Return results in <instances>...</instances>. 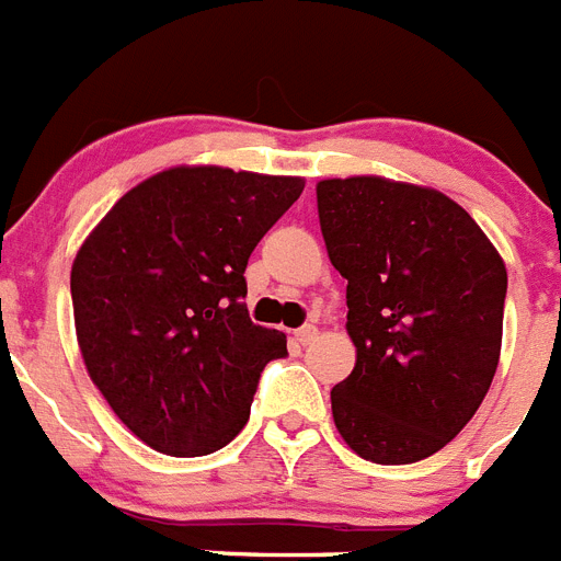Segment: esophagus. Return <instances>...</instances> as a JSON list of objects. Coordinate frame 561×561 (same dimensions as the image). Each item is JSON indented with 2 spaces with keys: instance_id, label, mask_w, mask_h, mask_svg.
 Listing matches in <instances>:
<instances>
[{
  "instance_id": "obj_1",
  "label": "esophagus",
  "mask_w": 561,
  "mask_h": 561,
  "mask_svg": "<svg viewBox=\"0 0 561 561\" xmlns=\"http://www.w3.org/2000/svg\"><path fill=\"white\" fill-rule=\"evenodd\" d=\"M316 335H319V328H316V324H301V328L296 330V341H299V344H310Z\"/></svg>"
}]
</instances>
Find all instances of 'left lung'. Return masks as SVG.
<instances>
[{
	"label": "left lung",
	"mask_w": 561,
	"mask_h": 561,
	"mask_svg": "<svg viewBox=\"0 0 561 561\" xmlns=\"http://www.w3.org/2000/svg\"><path fill=\"white\" fill-rule=\"evenodd\" d=\"M316 199L355 344L353 373L330 392L335 428L364 460L417 462L474 417L494 381L505 262L435 188L364 174L321 180Z\"/></svg>",
	"instance_id": "left-lung-1"
}]
</instances>
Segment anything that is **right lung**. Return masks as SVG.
Segmentation results:
<instances>
[{
    "label": "right lung",
    "mask_w": 561,
    "mask_h": 561,
    "mask_svg": "<svg viewBox=\"0 0 561 561\" xmlns=\"http://www.w3.org/2000/svg\"><path fill=\"white\" fill-rule=\"evenodd\" d=\"M305 180L174 165L110 208L78 248V347L101 396L160 455L199 457L240 435L279 330L253 324L245 265Z\"/></svg>",
    "instance_id": "right-lung-1"
}]
</instances>
